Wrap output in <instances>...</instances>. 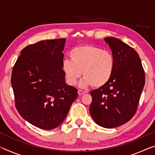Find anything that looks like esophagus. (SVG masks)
<instances>
[{
	"label": "esophagus",
	"mask_w": 155,
	"mask_h": 155,
	"mask_svg": "<svg viewBox=\"0 0 155 155\" xmlns=\"http://www.w3.org/2000/svg\"><path fill=\"white\" fill-rule=\"evenodd\" d=\"M78 95H79V96H81V95H83V94H85V91H82V90H78Z\"/></svg>",
	"instance_id": "1"
}]
</instances>
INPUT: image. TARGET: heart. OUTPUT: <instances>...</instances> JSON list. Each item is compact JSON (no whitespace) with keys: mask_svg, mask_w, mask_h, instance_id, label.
<instances>
[{"mask_svg":"<svg viewBox=\"0 0 155 155\" xmlns=\"http://www.w3.org/2000/svg\"><path fill=\"white\" fill-rule=\"evenodd\" d=\"M69 60H64L62 71L70 85L77 83L82 74L81 87L99 88L107 85L114 74L115 59L111 52L93 45H83L73 48L69 53Z\"/></svg>","mask_w":155,"mask_h":155,"instance_id":"b5f03b06","label":"heart"}]
</instances>
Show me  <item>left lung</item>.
<instances>
[{
    "mask_svg": "<svg viewBox=\"0 0 155 155\" xmlns=\"http://www.w3.org/2000/svg\"><path fill=\"white\" fill-rule=\"evenodd\" d=\"M115 59L114 74L103 87L91 91V116L97 124L113 128L125 124L137 109L145 84V72L138 54L115 38H106Z\"/></svg>",
    "mask_w": 155,
    "mask_h": 155,
    "instance_id": "left-lung-1",
    "label": "left lung"
}]
</instances>
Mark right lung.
<instances>
[{
	"label": "right lung",
	"instance_id": "right-lung-1",
	"mask_svg": "<svg viewBox=\"0 0 155 155\" xmlns=\"http://www.w3.org/2000/svg\"><path fill=\"white\" fill-rule=\"evenodd\" d=\"M65 39L38 41L21 51L11 83L18 113L30 124L45 130L64 121L77 89L65 83L62 71Z\"/></svg>",
	"mask_w": 155,
	"mask_h": 155
}]
</instances>
